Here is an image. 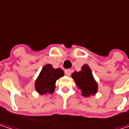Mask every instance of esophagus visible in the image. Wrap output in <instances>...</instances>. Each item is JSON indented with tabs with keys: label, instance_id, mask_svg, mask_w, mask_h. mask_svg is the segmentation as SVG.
I'll return each mask as SVG.
<instances>
[{
	"label": "esophagus",
	"instance_id": "esophagus-1",
	"mask_svg": "<svg viewBox=\"0 0 129 129\" xmlns=\"http://www.w3.org/2000/svg\"><path fill=\"white\" fill-rule=\"evenodd\" d=\"M64 73H65V75H67V76H70V73H71V70L70 69L65 70H64Z\"/></svg>",
	"mask_w": 129,
	"mask_h": 129
}]
</instances>
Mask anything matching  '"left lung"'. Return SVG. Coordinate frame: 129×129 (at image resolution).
<instances>
[{"instance_id":"1","label":"left lung","mask_w":129,"mask_h":129,"mask_svg":"<svg viewBox=\"0 0 129 129\" xmlns=\"http://www.w3.org/2000/svg\"><path fill=\"white\" fill-rule=\"evenodd\" d=\"M72 77L78 87L81 90L83 96H89L97 92L98 84L88 65L84 64L79 72L75 71L72 73Z\"/></svg>"}]
</instances>
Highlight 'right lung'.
Instances as JSON below:
<instances>
[{"mask_svg":"<svg viewBox=\"0 0 129 129\" xmlns=\"http://www.w3.org/2000/svg\"><path fill=\"white\" fill-rule=\"evenodd\" d=\"M64 76V72L60 68L54 69L51 64L45 65L41 70V73L35 83L36 90L43 94L53 93L55 89V84L58 78Z\"/></svg>","mask_w":129,"mask_h":129,"instance_id":"right-lung-1","label":"right lung"}]
</instances>
